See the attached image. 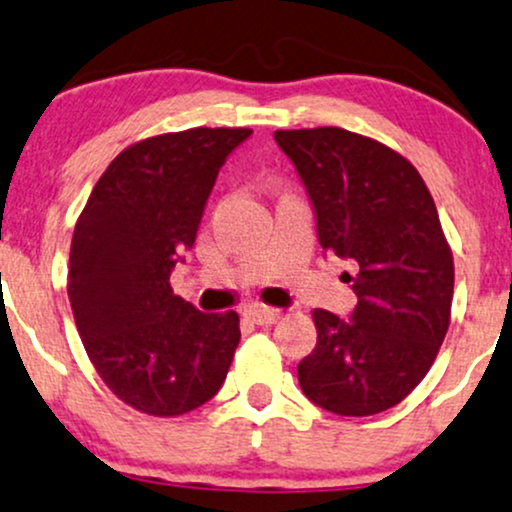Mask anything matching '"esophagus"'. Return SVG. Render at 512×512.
<instances>
[{
    "instance_id": "34e87169",
    "label": "esophagus",
    "mask_w": 512,
    "mask_h": 512,
    "mask_svg": "<svg viewBox=\"0 0 512 512\" xmlns=\"http://www.w3.org/2000/svg\"><path fill=\"white\" fill-rule=\"evenodd\" d=\"M248 314H250V319L257 323V326H271V323L281 321V316H283L281 309L264 307V304H255V307H250Z\"/></svg>"
}]
</instances>
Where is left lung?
<instances>
[{
	"label": "left lung",
	"mask_w": 512,
	"mask_h": 512,
	"mask_svg": "<svg viewBox=\"0 0 512 512\" xmlns=\"http://www.w3.org/2000/svg\"><path fill=\"white\" fill-rule=\"evenodd\" d=\"M316 210L323 250L359 264L352 321L314 309L302 392L338 416H373L416 390L449 331L454 255L428 186L394 148L342 127L276 129Z\"/></svg>",
	"instance_id": "left-lung-1"
}]
</instances>
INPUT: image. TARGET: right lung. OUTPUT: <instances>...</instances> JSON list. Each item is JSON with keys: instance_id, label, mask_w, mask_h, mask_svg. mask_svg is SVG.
<instances>
[{"instance_id": "1", "label": "right lung", "mask_w": 512, "mask_h": 512, "mask_svg": "<svg viewBox=\"0 0 512 512\" xmlns=\"http://www.w3.org/2000/svg\"><path fill=\"white\" fill-rule=\"evenodd\" d=\"M248 127H191L127 146L80 212L68 297L99 378L146 416L177 418L215 397L229 373L241 319L205 314L172 293L212 186Z\"/></svg>"}]
</instances>
